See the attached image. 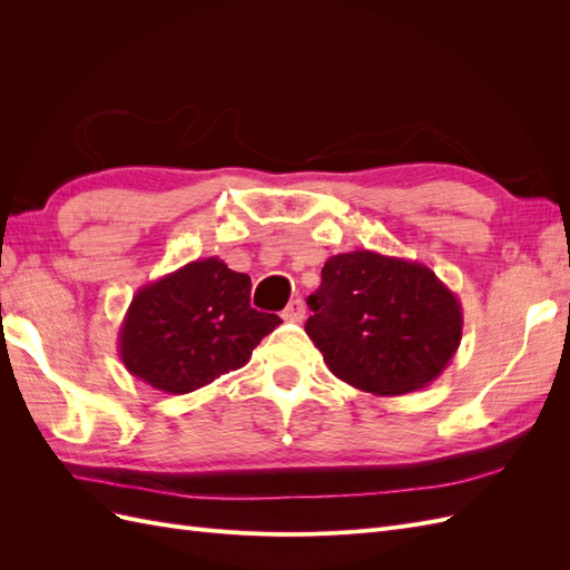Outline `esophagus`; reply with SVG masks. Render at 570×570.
<instances>
[{
    "label": "esophagus",
    "instance_id": "34e87169",
    "mask_svg": "<svg viewBox=\"0 0 570 570\" xmlns=\"http://www.w3.org/2000/svg\"><path fill=\"white\" fill-rule=\"evenodd\" d=\"M283 318H285L287 323H302V318H304V302H302V299H292V302L285 306Z\"/></svg>",
    "mask_w": 570,
    "mask_h": 570
}]
</instances>
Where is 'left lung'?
Returning a JSON list of instances; mask_svg holds the SVG:
<instances>
[{"instance_id": "left-lung-1", "label": "left lung", "mask_w": 570, "mask_h": 570, "mask_svg": "<svg viewBox=\"0 0 570 570\" xmlns=\"http://www.w3.org/2000/svg\"><path fill=\"white\" fill-rule=\"evenodd\" d=\"M306 335L347 385L396 396L430 385L461 344L463 312L435 271L371 249L335 254L306 299Z\"/></svg>"}]
</instances>
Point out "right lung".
Returning <instances> with one entry per match:
<instances>
[{"mask_svg":"<svg viewBox=\"0 0 570 570\" xmlns=\"http://www.w3.org/2000/svg\"><path fill=\"white\" fill-rule=\"evenodd\" d=\"M252 281L218 256L142 285L118 331V354L137 381L187 394L243 368L281 318L249 304Z\"/></svg>","mask_w":570,"mask_h":570,"instance_id":"obj_1","label":"right lung"}]
</instances>
